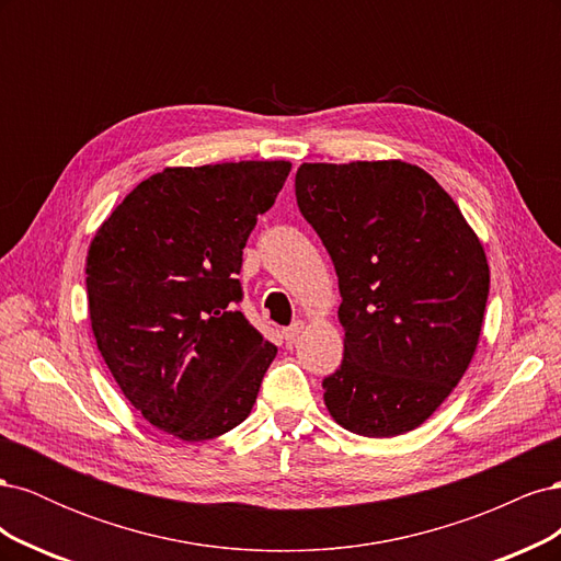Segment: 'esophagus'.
Returning <instances> with one entry per match:
<instances>
[{"mask_svg":"<svg viewBox=\"0 0 561 561\" xmlns=\"http://www.w3.org/2000/svg\"><path fill=\"white\" fill-rule=\"evenodd\" d=\"M301 332H304V320H295L290 328H285V330H283L285 342H295V339H297Z\"/></svg>","mask_w":561,"mask_h":561,"instance_id":"obj_1","label":"esophagus"}]
</instances>
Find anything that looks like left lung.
<instances>
[{"mask_svg":"<svg viewBox=\"0 0 561 561\" xmlns=\"http://www.w3.org/2000/svg\"><path fill=\"white\" fill-rule=\"evenodd\" d=\"M297 206L342 293L344 360L322 379L339 426L393 437L421 426L480 342L489 264L454 198L404 161L301 163Z\"/></svg>","mask_w":561,"mask_h":561,"instance_id":"left-lung-1","label":"left lung"}]
</instances>
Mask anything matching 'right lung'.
Wrapping results in <instances>:
<instances>
[{"mask_svg":"<svg viewBox=\"0 0 561 561\" xmlns=\"http://www.w3.org/2000/svg\"><path fill=\"white\" fill-rule=\"evenodd\" d=\"M290 161L165 168L98 229L87 257L98 351L151 426L201 443L248 419L276 346L236 304L243 248Z\"/></svg>","mask_w":561,"mask_h":561,"instance_id":"obj_1","label":"right lung"}]
</instances>
